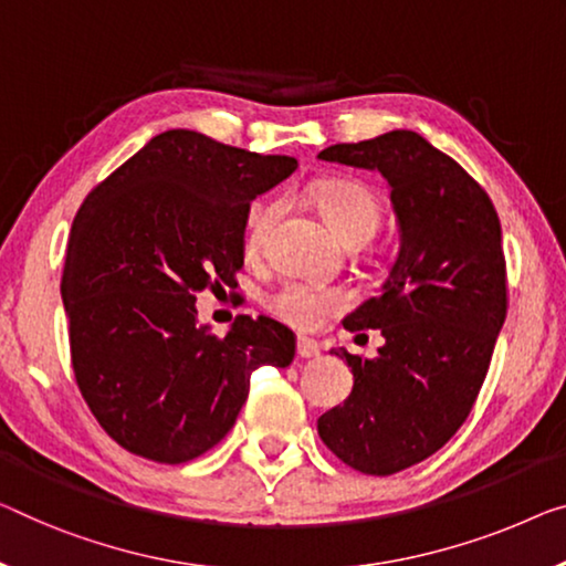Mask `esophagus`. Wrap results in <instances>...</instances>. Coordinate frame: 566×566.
<instances>
[{"label": "esophagus", "instance_id": "1", "mask_svg": "<svg viewBox=\"0 0 566 566\" xmlns=\"http://www.w3.org/2000/svg\"><path fill=\"white\" fill-rule=\"evenodd\" d=\"M297 356L305 358V360L317 358L319 356V343L312 340V337H300V340H297Z\"/></svg>", "mask_w": 566, "mask_h": 566}]
</instances>
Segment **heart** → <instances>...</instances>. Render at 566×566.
Segmentation results:
<instances>
[{"label": "heart", "mask_w": 566, "mask_h": 566, "mask_svg": "<svg viewBox=\"0 0 566 566\" xmlns=\"http://www.w3.org/2000/svg\"><path fill=\"white\" fill-rule=\"evenodd\" d=\"M312 200L325 223L343 243H366L381 223V200L368 185L350 180V177H327L312 190ZM276 213L274 202L254 200L243 216V247L249 254H256L264 243L269 223ZM266 310L284 323L300 331H312L323 325L345 305V294L335 286L312 282H284L264 297Z\"/></svg>", "instance_id": "b5f03b06"}]
</instances>
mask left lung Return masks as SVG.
<instances>
[{
	"label": "left lung",
	"instance_id": "8db88e82",
	"mask_svg": "<svg viewBox=\"0 0 566 566\" xmlns=\"http://www.w3.org/2000/svg\"><path fill=\"white\" fill-rule=\"evenodd\" d=\"M376 170L391 188L399 256L345 331H381L376 358L350 356L353 391L317 419L345 465L394 475L427 460L468 419L505 319L501 221L472 177L409 129L317 155Z\"/></svg>",
	"mask_w": 566,
	"mask_h": 566
}]
</instances>
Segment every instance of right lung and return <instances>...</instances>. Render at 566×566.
I'll use <instances>...</instances> for the list:
<instances>
[{
	"label": "right lung",
	"mask_w": 566,
	"mask_h": 566,
	"mask_svg": "<svg viewBox=\"0 0 566 566\" xmlns=\"http://www.w3.org/2000/svg\"><path fill=\"white\" fill-rule=\"evenodd\" d=\"M297 170L286 155L170 129L98 182L73 218L61 294L75 384L139 458L180 465L229 434L259 366L286 368L294 333L239 315L218 337L196 294L235 284L251 200Z\"/></svg>",
	"instance_id": "add662e5"
}]
</instances>
